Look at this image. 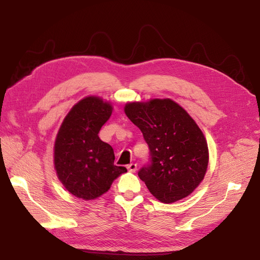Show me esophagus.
Returning a JSON list of instances; mask_svg holds the SVG:
<instances>
[{
    "instance_id": "esophagus-1",
    "label": "esophagus",
    "mask_w": 260,
    "mask_h": 260,
    "mask_svg": "<svg viewBox=\"0 0 260 260\" xmlns=\"http://www.w3.org/2000/svg\"><path fill=\"white\" fill-rule=\"evenodd\" d=\"M126 168L132 173H135L136 171H137V165H136V163H129V165Z\"/></svg>"
}]
</instances>
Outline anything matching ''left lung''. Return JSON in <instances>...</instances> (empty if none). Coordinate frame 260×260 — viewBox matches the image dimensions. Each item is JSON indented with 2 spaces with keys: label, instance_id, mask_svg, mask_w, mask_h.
I'll return each instance as SVG.
<instances>
[{
  "label": "left lung",
  "instance_id": "8db88e82",
  "mask_svg": "<svg viewBox=\"0 0 260 260\" xmlns=\"http://www.w3.org/2000/svg\"><path fill=\"white\" fill-rule=\"evenodd\" d=\"M124 111L149 148V161L138 176L151 194L172 203L193 193L209 163L208 144L196 122L171 99L128 103Z\"/></svg>",
  "mask_w": 260,
  "mask_h": 260
}]
</instances>
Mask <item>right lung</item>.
I'll return each mask as SVG.
<instances>
[{"label": "right lung", "mask_w": 260, "mask_h": 260, "mask_svg": "<svg viewBox=\"0 0 260 260\" xmlns=\"http://www.w3.org/2000/svg\"><path fill=\"white\" fill-rule=\"evenodd\" d=\"M112 111L102 99L87 97L71 109L57 135L54 169L65 188L78 198L101 196L120 174L127 172L114 165L113 147L98 136Z\"/></svg>", "instance_id": "1"}]
</instances>
